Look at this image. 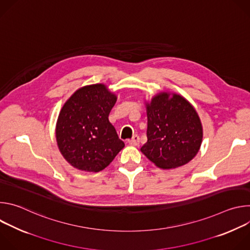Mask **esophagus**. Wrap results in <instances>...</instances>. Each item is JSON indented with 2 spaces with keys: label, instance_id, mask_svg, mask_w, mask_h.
I'll use <instances>...</instances> for the list:
<instances>
[{
  "label": "esophagus",
  "instance_id": "34e87169",
  "mask_svg": "<svg viewBox=\"0 0 250 250\" xmlns=\"http://www.w3.org/2000/svg\"><path fill=\"white\" fill-rule=\"evenodd\" d=\"M127 142H128V144H129L130 146H137L139 145V136H138L137 134H135V135H133V136H132V138H131V139H129Z\"/></svg>",
  "mask_w": 250,
  "mask_h": 250
}]
</instances>
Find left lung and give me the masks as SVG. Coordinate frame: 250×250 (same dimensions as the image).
I'll list each match as a JSON object with an SVG mask.
<instances>
[{
    "label": "left lung",
    "mask_w": 250,
    "mask_h": 250,
    "mask_svg": "<svg viewBox=\"0 0 250 250\" xmlns=\"http://www.w3.org/2000/svg\"><path fill=\"white\" fill-rule=\"evenodd\" d=\"M147 141L140 148L162 169L190 162L199 152L203 125L194 106L181 95L161 92L146 102Z\"/></svg>",
    "instance_id": "left-lung-1"
}]
</instances>
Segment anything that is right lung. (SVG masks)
<instances>
[{
	"mask_svg": "<svg viewBox=\"0 0 250 250\" xmlns=\"http://www.w3.org/2000/svg\"><path fill=\"white\" fill-rule=\"evenodd\" d=\"M117 96L104 84L81 87L63 104L55 137L65 160L74 168L99 172L108 166L125 147L109 114Z\"/></svg>",
	"mask_w": 250,
	"mask_h": 250,
	"instance_id": "obj_1",
	"label": "right lung"
}]
</instances>
